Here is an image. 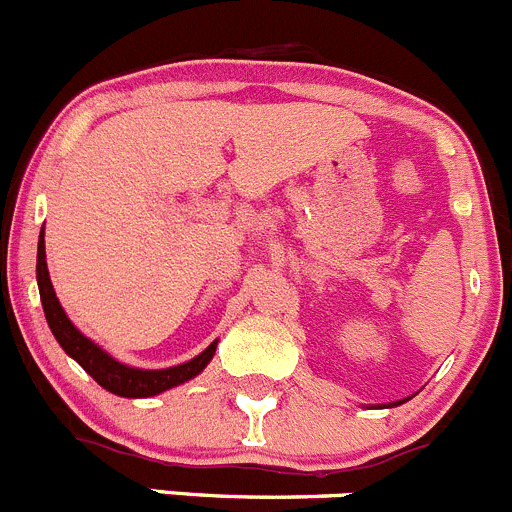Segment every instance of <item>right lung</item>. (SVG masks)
<instances>
[{
    "label": "right lung",
    "instance_id": "add662e5",
    "mask_svg": "<svg viewBox=\"0 0 512 512\" xmlns=\"http://www.w3.org/2000/svg\"><path fill=\"white\" fill-rule=\"evenodd\" d=\"M36 282H39V294H41V307H44L46 322H49L51 332H54L56 342L61 344L66 354L74 356L84 371H89L96 379V384H101L103 389L111 391L116 396H126V399H146V396H156L160 391L173 389V386L183 384V381L193 379L200 371L208 366V361L213 359L215 347L218 342L210 344L203 354H198L195 359L185 361L180 366H170V369H158V371H146V369H131V366L121 364V361L111 359L101 347H96L91 339H86L74 324L69 322V317L61 309L59 299H56L54 287H51L49 270H46V252H44V230L39 235V252H36Z\"/></svg>",
    "mask_w": 512,
    "mask_h": 512
}]
</instances>
